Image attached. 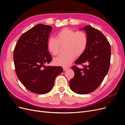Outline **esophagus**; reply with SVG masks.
<instances>
[{
    "label": "esophagus",
    "mask_w": 125,
    "mask_h": 125,
    "mask_svg": "<svg viewBox=\"0 0 125 125\" xmlns=\"http://www.w3.org/2000/svg\"><path fill=\"white\" fill-rule=\"evenodd\" d=\"M69 69L68 67H63V71H66Z\"/></svg>",
    "instance_id": "obj_1"
}]
</instances>
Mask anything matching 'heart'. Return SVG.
Masks as SVG:
<instances>
[{
    "label": "heart",
    "mask_w": 125,
    "mask_h": 125,
    "mask_svg": "<svg viewBox=\"0 0 125 125\" xmlns=\"http://www.w3.org/2000/svg\"><path fill=\"white\" fill-rule=\"evenodd\" d=\"M57 39L51 37L48 41V48L53 55H58L61 46L65 45L66 53L53 59V63L57 66H69L76 56H80L87 49L88 37L85 32L75 31L70 28H64L56 35Z\"/></svg>",
    "instance_id": "1"
}]
</instances>
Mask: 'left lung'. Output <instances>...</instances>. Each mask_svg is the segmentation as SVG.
<instances>
[{
	"instance_id": "obj_1",
	"label": "left lung",
	"mask_w": 125,
	"mask_h": 125,
	"mask_svg": "<svg viewBox=\"0 0 125 125\" xmlns=\"http://www.w3.org/2000/svg\"><path fill=\"white\" fill-rule=\"evenodd\" d=\"M80 29L86 33L88 45L75 62L87 65L82 69L72 67L74 76L69 84L73 92L84 94L94 91L102 82L110 68L111 51L109 41L101 31L90 25Z\"/></svg>"
}]
</instances>
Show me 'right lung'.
Wrapping results in <instances>:
<instances>
[{
    "instance_id": "add662e5",
    "label": "right lung",
    "mask_w": 125,
    "mask_h": 125,
    "mask_svg": "<svg viewBox=\"0 0 125 125\" xmlns=\"http://www.w3.org/2000/svg\"><path fill=\"white\" fill-rule=\"evenodd\" d=\"M52 27L39 24L24 33L13 52L15 72L28 90L45 94L52 89L56 77L63 71L62 67L45 66L52 61L48 41Z\"/></svg>"
}]
</instances>
